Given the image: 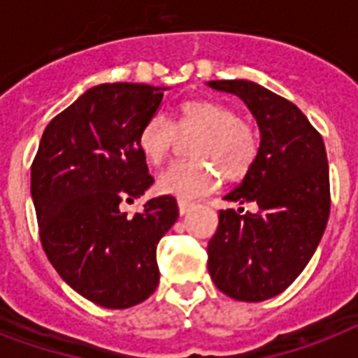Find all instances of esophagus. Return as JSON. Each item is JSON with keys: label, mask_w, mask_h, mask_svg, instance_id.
<instances>
[{"label": "esophagus", "mask_w": 358, "mask_h": 358, "mask_svg": "<svg viewBox=\"0 0 358 358\" xmlns=\"http://www.w3.org/2000/svg\"><path fill=\"white\" fill-rule=\"evenodd\" d=\"M195 204L189 201H184V199H178V212L180 215H187L189 212H193Z\"/></svg>", "instance_id": "34e87169"}]
</instances>
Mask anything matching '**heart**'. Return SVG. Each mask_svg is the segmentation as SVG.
Instances as JSON below:
<instances>
[{
  "instance_id": "obj_1",
  "label": "heart",
  "mask_w": 358,
  "mask_h": 358,
  "mask_svg": "<svg viewBox=\"0 0 358 358\" xmlns=\"http://www.w3.org/2000/svg\"><path fill=\"white\" fill-rule=\"evenodd\" d=\"M176 127L182 135L199 134L191 157L195 162L173 163L157 174L156 187L159 193L196 199L215 189L219 171L224 178L238 180L247 174L258 154L256 134L241 122V117L224 103L212 100H187L178 108L176 124L162 113L148 117L141 126L137 145L141 154L152 165L169 156L176 141Z\"/></svg>"
}]
</instances>
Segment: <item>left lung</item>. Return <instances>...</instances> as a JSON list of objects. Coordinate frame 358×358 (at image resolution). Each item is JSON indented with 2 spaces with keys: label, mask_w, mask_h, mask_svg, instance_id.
<instances>
[{
  "label": "left lung",
  "mask_w": 358,
  "mask_h": 358,
  "mask_svg": "<svg viewBox=\"0 0 358 358\" xmlns=\"http://www.w3.org/2000/svg\"><path fill=\"white\" fill-rule=\"evenodd\" d=\"M236 94L260 129V146L243 182L224 196L252 202L255 213L221 210L208 243V271L232 299L258 303L282 294L316 252L331 210L322 135L286 98L247 80L208 81Z\"/></svg>",
  "instance_id": "obj_1"
}]
</instances>
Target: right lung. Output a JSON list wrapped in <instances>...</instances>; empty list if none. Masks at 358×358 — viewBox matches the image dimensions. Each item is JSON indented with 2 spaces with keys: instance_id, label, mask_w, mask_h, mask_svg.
Returning <instances> with one entry per match:
<instances>
[{
  "instance_id": "right-lung-1",
  "label": "right lung",
  "mask_w": 358,
  "mask_h": 358,
  "mask_svg": "<svg viewBox=\"0 0 358 358\" xmlns=\"http://www.w3.org/2000/svg\"><path fill=\"white\" fill-rule=\"evenodd\" d=\"M167 87L102 83L42 134L31 196L48 260L70 288L103 308H129L159 282L156 249L178 219L173 196L120 212L154 184L137 135Z\"/></svg>"
}]
</instances>
